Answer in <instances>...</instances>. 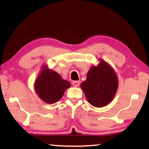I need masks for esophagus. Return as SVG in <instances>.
<instances>
[{"label":"esophagus","mask_w":149,"mask_h":149,"mask_svg":"<svg viewBox=\"0 0 149 149\" xmlns=\"http://www.w3.org/2000/svg\"><path fill=\"white\" fill-rule=\"evenodd\" d=\"M72 84L74 85V86H75V87H78L79 86L80 83H79V81H74L72 82Z\"/></svg>","instance_id":"1"}]
</instances>
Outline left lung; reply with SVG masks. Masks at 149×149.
Instances as JSON below:
<instances>
[{
  "label": "left lung",
  "instance_id": "obj_1",
  "mask_svg": "<svg viewBox=\"0 0 149 149\" xmlns=\"http://www.w3.org/2000/svg\"><path fill=\"white\" fill-rule=\"evenodd\" d=\"M100 61L98 66L90 69L86 80L81 84L88 102L97 107L108 104L115 97L118 86V79L111 66L102 59Z\"/></svg>",
  "mask_w": 149,
  "mask_h": 149
}]
</instances>
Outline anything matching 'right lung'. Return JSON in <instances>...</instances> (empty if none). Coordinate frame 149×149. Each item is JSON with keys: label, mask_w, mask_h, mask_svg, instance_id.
Here are the masks:
<instances>
[{"label": "right lung", "mask_w": 149, "mask_h": 149, "mask_svg": "<svg viewBox=\"0 0 149 149\" xmlns=\"http://www.w3.org/2000/svg\"><path fill=\"white\" fill-rule=\"evenodd\" d=\"M70 87L68 81L47 66H43L42 72L34 83V88L38 95L44 102L54 104L61 99L65 90Z\"/></svg>", "instance_id": "right-lung-1"}]
</instances>
